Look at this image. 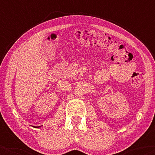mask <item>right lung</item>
<instances>
[{"instance_id": "obj_1", "label": "right lung", "mask_w": 155, "mask_h": 155, "mask_svg": "<svg viewBox=\"0 0 155 155\" xmlns=\"http://www.w3.org/2000/svg\"><path fill=\"white\" fill-rule=\"evenodd\" d=\"M39 127H41V126H37V127H35V128H39Z\"/></svg>"}]
</instances>
